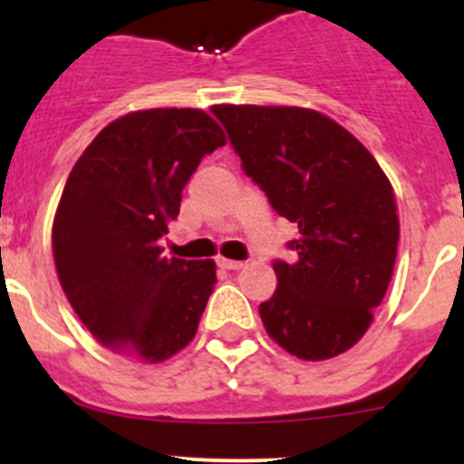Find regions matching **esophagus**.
<instances>
[{
    "mask_svg": "<svg viewBox=\"0 0 464 464\" xmlns=\"http://www.w3.org/2000/svg\"><path fill=\"white\" fill-rule=\"evenodd\" d=\"M218 265L222 266V269L236 271V269H242V266H245V262H240V260H228V258H218Z\"/></svg>",
    "mask_w": 464,
    "mask_h": 464,
    "instance_id": "34e87169",
    "label": "esophagus"
}]
</instances>
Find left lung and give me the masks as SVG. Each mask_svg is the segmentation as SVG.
Here are the masks:
<instances>
[{
    "label": "left lung",
    "mask_w": 464,
    "mask_h": 464,
    "mask_svg": "<svg viewBox=\"0 0 464 464\" xmlns=\"http://www.w3.org/2000/svg\"><path fill=\"white\" fill-rule=\"evenodd\" d=\"M246 175L298 227L296 260H274L276 287L260 319L305 362L353 348L371 327L395 266V195L371 152L307 107L213 105Z\"/></svg>",
    "instance_id": "8db88e82"
}]
</instances>
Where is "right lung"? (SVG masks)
Instances as JSON below:
<instances>
[{"label": "right lung", "mask_w": 464, "mask_h": 464, "mask_svg": "<svg viewBox=\"0 0 464 464\" xmlns=\"http://www.w3.org/2000/svg\"><path fill=\"white\" fill-rule=\"evenodd\" d=\"M224 143L202 110L130 111L69 172L53 219L55 269L78 319L107 348L159 363L193 341L215 262L166 258L159 240L199 161Z\"/></svg>", "instance_id": "right-lung-1"}]
</instances>
